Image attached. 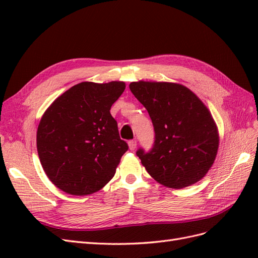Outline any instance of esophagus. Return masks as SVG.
I'll list each match as a JSON object with an SVG mask.
<instances>
[{"label": "esophagus", "instance_id": "obj_1", "mask_svg": "<svg viewBox=\"0 0 258 258\" xmlns=\"http://www.w3.org/2000/svg\"><path fill=\"white\" fill-rule=\"evenodd\" d=\"M136 145H138V143H136L135 140L128 141V147H130L131 151H134L136 149Z\"/></svg>", "mask_w": 258, "mask_h": 258}]
</instances>
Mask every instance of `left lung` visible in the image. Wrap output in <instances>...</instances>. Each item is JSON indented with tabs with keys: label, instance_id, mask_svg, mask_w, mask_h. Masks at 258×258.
Segmentation results:
<instances>
[{
	"label": "left lung",
	"instance_id": "left-lung-1",
	"mask_svg": "<svg viewBox=\"0 0 258 258\" xmlns=\"http://www.w3.org/2000/svg\"><path fill=\"white\" fill-rule=\"evenodd\" d=\"M130 90L147 109L155 131L151 152L136 155L157 183L180 189L205 176L220 144L210 109L187 87L171 82H132Z\"/></svg>",
	"mask_w": 258,
	"mask_h": 258
}]
</instances>
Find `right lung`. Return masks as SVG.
<instances>
[{
	"label": "right lung",
	"instance_id": "obj_1",
	"mask_svg": "<svg viewBox=\"0 0 258 258\" xmlns=\"http://www.w3.org/2000/svg\"><path fill=\"white\" fill-rule=\"evenodd\" d=\"M125 83L82 82L54 101L41 117L36 147L48 179L65 193L84 196L113 178L127 151L111 106Z\"/></svg>",
	"mask_w": 258,
	"mask_h": 258
}]
</instances>
